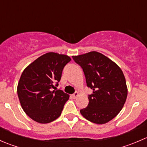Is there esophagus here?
<instances>
[{
	"label": "esophagus",
	"instance_id": "obj_1",
	"mask_svg": "<svg viewBox=\"0 0 147 147\" xmlns=\"http://www.w3.org/2000/svg\"><path fill=\"white\" fill-rule=\"evenodd\" d=\"M78 95H79V92H75V93H74V94H72V98H73V99H75L77 97H78Z\"/></svg>",
	"mask_w": 147,
	"mask_h": 147
}]
</instances>
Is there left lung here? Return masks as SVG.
<instances>
[{
	"mask_svg": "<svg viewBox=\"0 0 147 147\" xmlns=\"http://www.w3.org/2000/svg\"><path fill=\"white\" fill-rule=\"evenodd\" d=\"M72 58L82 68L87 87L93 90L88 97V106L81 109V115L95 124L107 123L119 113L127 100L128 90L122 70L96 51Z\"/></svg>",
	"mask_w": 147,
	"mask_h": 147,
	"instance_id": "left-lung-1",
	"label": "left lung"
}]
</instances>
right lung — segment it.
Wrapping results in <instances>:
<instances>
[{"instance_id": "add662e5", "label": "right lung", "mask_w": 147, "mask_h": 147, "mask_svg": "<svg viewBox=\"0 0 147 147\" xmlns=\"http://www.w3.org/2000/svg\"><path fill=\"white\" fill-rule=\"evenodd\" d=\"M70 60L66 55L50 52L23 70L17 92L22 108L32 120L46 124L60 116L69 96L63 90H55L54 84L58 85L63 68Z\"/></svg>"}]
</instances>
